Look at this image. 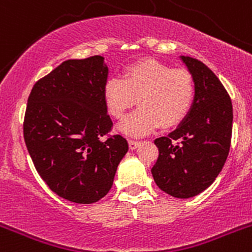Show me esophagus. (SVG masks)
<instances>
[{"label": "esophagus", "instance_id": "esophagus-1", "mask_svg": "<svg viewBox=\"0 0 252 252\" xmlns=\"http://www.w3.org/2000/svg\"><path fill=\"white\" fill-rule=\"evenodd\" d=\"M139 145H140L139 140H133V139L128 140V146H130L131 150H133V149H136Z\"/></svg>", "mask_w": 252, "mask_h": 252}]
</instances>
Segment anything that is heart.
Returning <instances> with one entry per match:
<instances>
[{
  "label": "heart",
  "instance_id": "1",
  "mask_svg": "<svg viewBox=\"0 0 252 252\" xmlns=\"http://www.w3.org/2000/svg\"><path fill=\"white\" fill-rule=\"evenodd\" d=\"M194 98V79L187 69H173L149 58L128 64L122 78H107L103 86L104 104L115 120L139 103L121 125L124 132L133 136L151 132L159 125L161 128L178 126L190 112Z\"/></svg>",
  "mask_w": 252,
  "mask_h": 252
}]
</instances>
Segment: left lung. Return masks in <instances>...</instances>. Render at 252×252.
<instances>
[{"label":"left lung","mask_w":252,"mask_h":252,"mask_svg":"<svg viewBox=\"0 0 252 252\" xmlns=\"http://www.w3.org/2000/svg\"><path fill=\"white\" fill-rule=\"evenodd\" d=\"M182 60L194 79V103L177 130L154 141L159 157L151 174L162 192L190 198L206 190L223 168L233 112L230 95L215 73L194 58Z\"/></svg>","instance_id":"1"}]
</instances>
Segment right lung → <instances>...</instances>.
<instances>
[{"mask_svg": "<svg viewBox=\"0 0 252 252\" xmlns=\"http://www.w3.org/2000/svg\"><path fill=\"white\" fill-rule=\"evenodd\" d=\"M108 68L99 55L69 59L34 84L24 119V139L35 169L59 197L99 201L113 184L128 150L103 101Z\"/></svg>", "mask_w": 252, "mask_h": 252, "instance_id": "add662e5", "label": "right lung"}]
</instances>
